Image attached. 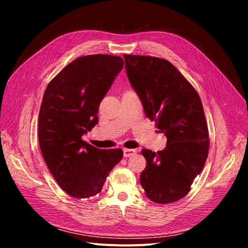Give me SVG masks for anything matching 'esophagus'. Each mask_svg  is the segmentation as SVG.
Instances as JSON below:
<instances>
[{"mask_svg": "<svg viewBox=\"0 0 248 248\" xmlns=\"http://www.w3.org/2000/svg\"><path fill=\"white\" fill-rule=\"evenodd\" d=\"M136 153H137V150H136V149L124 148V157H130V156L134 155Z\"/></svg>", "mask_w": 248, "mask_h": 248, "instance_id": "esophagus-1", "label": "esophagus"}]
</instances>
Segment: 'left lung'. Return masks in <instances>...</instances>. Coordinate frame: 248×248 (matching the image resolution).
Masks as SVG:
<instances>
[{
    "instance_id": "obj_1",
    "label": "left lung",
    "mask_w": 248,
    "mask_h": 248,
    "mask_svg": "<svg viewBox=\"0 0 248 248\" xmlns=\"http://www.w3.org/2000/svg\"><path fill=\"white\" fill-rule=\"evenodd\" d=\"M124 58L145 115L167 137L165 149L141 150L146 167L140 185L153 202H176L188 194L208 156L209 134L201 99L169 61L148 55Z\"/></svg>"
}]
</instances>
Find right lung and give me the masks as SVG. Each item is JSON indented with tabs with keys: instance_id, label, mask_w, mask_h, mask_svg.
Here are the masks:
<instances>
[{
	"instance_id": "add662e5",
	"label": "right lung",
	"mask_w": 248,
	"mask_h": 248,
	"mask_svg": "<svg viewBox=\"0 0 248 248\" xmlns=\"http://www.w3.org/2000/svg\"><path fill=\"white\" fill-rule=\"evenodd\" d=\"M124 67L121 57L93 54L70 62L47 85L39 112L40 149L59 186L72 197L102 190L123 150L99 149L82 140L98 124L100 103Z\"/></svg>"
}]
</instances>
